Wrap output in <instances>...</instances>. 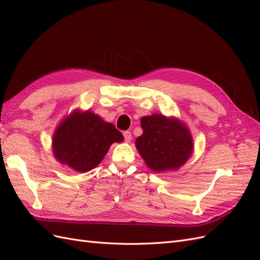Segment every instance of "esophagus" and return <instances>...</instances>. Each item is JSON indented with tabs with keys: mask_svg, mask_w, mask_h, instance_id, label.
Listing matches in <instances>:
<instances>
[{
	"mask_svg": "<svg viewBox=\"0 0 260 260\" xmlns=\"http://www.w3.org/2000/svg\"><path fill=\"white\" fill-rule=\"evenodd\" d=\"M123 138L125 142H130L131 141V132L130 131H124L123 132Z\"/></svg>",
	"mask_w": 260,
	"mask_h": 260,
	"instance_id": "1",
	"label": "esophagus"
}]
</instances>
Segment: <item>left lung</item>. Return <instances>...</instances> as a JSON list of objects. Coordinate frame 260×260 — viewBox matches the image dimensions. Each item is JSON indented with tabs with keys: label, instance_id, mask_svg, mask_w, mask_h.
Listing matches in <instances>:
<instances>
[{
	"label": "left lung",
	"instance_id": "left-lung-1",
	"mask_svg": "<svg viewBox=\"0 0 260 260\" xmlns=\"http://www.w3.org/2000/svg\"><path fill=\"white\" fill-rule=\"evenodd\" d=\"M143 135L136 146L146 166L155 172L177 170L193 152L191 132L176 118L154 114L141 118Z\"/></svg>",
	"mask_w": 260,
	"mask_h": 260
}]
</instances>
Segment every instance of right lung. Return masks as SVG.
Segmentation results:
<instances>
[{"instance_id": "1", "label": "right lung", "mask_w": 260, "mask_h": 260, "mask_svg": "<svg viewBox=\"0 0 260 260\" xmlns=\"http://www.w3.org/2000/svg\"><path fill=\"white\" fill-rule=\"evenodd\" d=\"M123 137L111 122L90 111L77 109L60 122L53 137V153L60 164L86 172L104 158L109 147Z\"/></svg>"}]
</instances>
